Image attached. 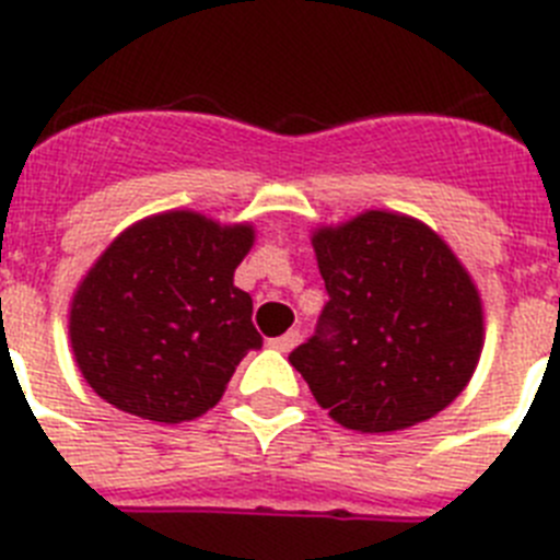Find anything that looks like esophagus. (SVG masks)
Segmentation results:
<instances>
[{"label":"esophagus","instance_id":"esophagus-1","mask_svg":"<svg viewBox=\"0 0 560 560\" xmlns=\"http://www.w3.org/2000/svg\"><path fill=\"white\" fill-rule=\"evenodd\" d=\"M269 345H271V348H275V350H280V353H291V350H294L296 345H300V330L291 328L289 334L277 336V339H271Z\"/></svg>","mask_w":560,"mask_h":560}]
</instances>
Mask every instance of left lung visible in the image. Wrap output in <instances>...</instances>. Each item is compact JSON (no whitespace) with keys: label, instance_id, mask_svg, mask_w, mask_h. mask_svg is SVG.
<instances>
[{"label":"left lung","instance_id":"left-lung-1","mask_svg":"<svg viewBox=\"0 0 560 560\" xmlns=\"http://www.w3.org/2000/svg\"><path fill=\"white\" fill-rule=\"evenodd\" d=\"M311 246L330 300L289 361L316 404L361 434L404 432L443 412L485 345L482 296L452 246L393 210L316 226Z\"/></svg>","mask_w":560,"mask_h":560}]
</instances>
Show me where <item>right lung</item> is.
<instances>
[{"instance_id": "obj_1", "label": "right lung", "mask_w": 560, "mask_h": 560, "mask_svg": "<svg viewBox=\"0 0 560 560\" xmlns=\"http://www.w3.org/2000/svg\"><path fill=\"white\" fill-rule=\"evenodd\" d=\"M249 221L165 210L133 221L69 300V345L86 384L120 412L185 423L212 409L260 334L235 269Z\"/></svg>"}]
</instances>
